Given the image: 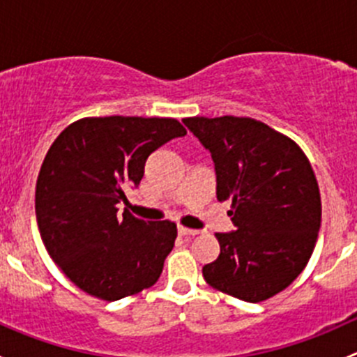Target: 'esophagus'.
I'll return each instance as SVG.
<instances>
[{
    "mask_svg": "<svg viewBox=\"0 0 357 357\" xmlns=\"http://www.w3.org/2000/svg\"><path fill=\"white\" fill-rule=\"evenodd\" d=\"M178 231H179V235H181V236H195V235H199V231H197V229L185 228V226H179Z\"/></svg>",
    "mask_w": 357,
    "mask_h": 357,
    "instance_id": "obj_1",
    "label": "esophagus"
}]
</instances>
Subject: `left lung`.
Segmentation results:
<instances>
[{"label": "left lung", "instance_id": "8db88e82", "mask_svg": "<svg viewBox=\"0 0 357 357\" xmlns=\"http://www.w3.org/2000/svg\"><path fill=\"white\" fill-rule=\"evenodd\" d=\"M186 128L211 152L218 200H231L235 231L215 233L221 254L205 282L247 302L280 294L314 250L321 197L307 157L289 136L250 117H188Z\"/></svg>", "mask_w": 357, "mask_h": 357}]
</instances>
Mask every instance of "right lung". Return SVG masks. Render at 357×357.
<instances>
[{
	"label": "right lung",
	"mask_w": 357,
	"mask_h": 357,
	"mask_svg": "<svg viewBox=\"0 0 357 357\" xmlns=\"http://www.w3.org/2000/svg\"><path fill=\"white\" fill-rule=\"evenodd\" d=\"M186 129L176 119L86 117L53 142L36 183V219L50 257L74 285L119 301L157 283L178 236L171 221L117 214L146 158Z\"/></svg>",
	"instance_id": "add662e5"
}]
</instances>
